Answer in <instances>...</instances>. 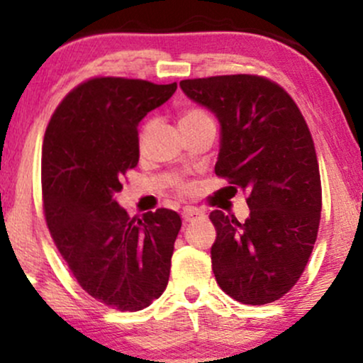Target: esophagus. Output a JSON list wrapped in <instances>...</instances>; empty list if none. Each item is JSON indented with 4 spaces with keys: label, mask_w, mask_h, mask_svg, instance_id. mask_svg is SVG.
Returning <instances> with one entry per match:
<instances>
[{
    "label": "esophagus",
    "mask_w": 363,
    "mask_h": 363,
    "mask_svg": "<svg viewBox=\"0 0 363 363\" xmlns=\"http://www.w3.org/2000/svg\"><path fill=\"white\" fill-rule=\"evenodd\" d=\"M205 216V213L203 211H199L198 208H191L187 206L182 210V218H184V222H194V220H199Z\"/></svg>",
    "instance_id": "obj_1"
}]
</instances>
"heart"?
Returning <instances> with one entry per match:
<instances>
[{"label":"heart","instance_id":"heart-1","mask_svg":"<svg viewBox=\"0 0 363 363\" xmlns=\"http://www.w3.org/2000/svg\"><path fill=\"white\" fill-rule=\"evenodd\" d=\"M210 119L211 118L206 114L205 111H201V109H189V111L182 112L181 118H179V128H181V126H191V124L203 123V121H210ZM150 126H152V124H147V126L143 128V131H141V140H143L145 136H147V133L150 131ZM182 187H184V189H187L186 186H182Z\"/></svg>","mask_w":363,"mask_h":363}]
</instances>
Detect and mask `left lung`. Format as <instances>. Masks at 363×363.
<instances>
[{
  "label": "left lung",
  "instance_id": "1",
  "mask_svg": "<svg viewBox=\"0 0 363 363\" xmlns=\"http://www.w3.org/2000/svg\"><path fill=\"white\" fill-rule=\"evenodd\" d=\"M181 89L218 119L215 174L249 194L244 222L220 210L210 213L216 283L242 303L278 301L303 273L323 206L306 119L280 85L256 74L182 80Z\"/></svg>",
  "mask_w": 363,
  "mask_h": 363
}]
</instances>
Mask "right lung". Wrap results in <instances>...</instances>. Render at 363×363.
I'll return each instance as SVG.
<instances>
[{"label":"right lung","instance_id":"add662e5","mask_svg":"<svg viewBox=\"0 0 363 363\" xmlns=\"http://www.w3.org/2000/svg\"><path fill=\"white\" fill-rule=\"evenodd\" d=\"M177 83L94 78L69 91L43 145L44 213L54 244L86 294L118 311H141L169 283L181 216L160 208L129 218L116 201L138 165V124Z\"/></svg>","mask_w":363,"mask_h":363}]
</instances>
